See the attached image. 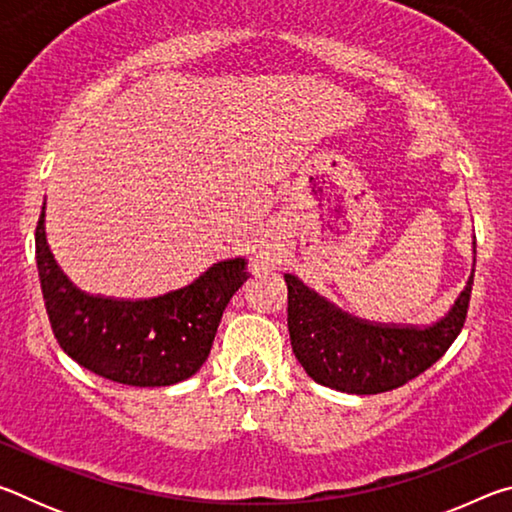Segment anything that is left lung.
Listing matches in <instances>:
<instances>
[{"instance_id": "8db88e82", "label": "left lung", "mask_w": 512, "mask_h": 512, "mask_svg": "<svg viewBox=\"0 0 512 512\" xmlns=\"http://www.w3.org/2000/svg\"><path fill=\"white\" fill-rule=\"evenodd\" d=\"M472 244L476 248V241ZM284 282L289 289L291 348L307 375L334 391L377 395L418 377L461 334L474 268L447 314L424 327L368 323L320 298L296 275L284 273Z\"/></svg>"}]
</instances>
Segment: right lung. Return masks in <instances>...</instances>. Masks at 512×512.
I'll return each instance as SVG.
<instances>
[{"instance_id": "obj_1", "label": "right lung", "mask_w": 512, "mask_h": 512, "mask_svg": "<svg viewBox=\"0 0 512 512\" xmlns=\"http://www.w3.org/2000/svg\"><path fill=\"white\" fill-rule=\"evenodd\" d=\"M36 262L49 323L67 357L103 379L140 388L171 386L196 375L225 307L250 277L246 257H235L158 298L90 296L67 280L51 255L45 205L36 228Z\"/></svg>"}]
</instances>
